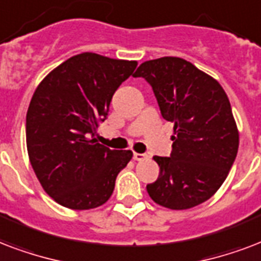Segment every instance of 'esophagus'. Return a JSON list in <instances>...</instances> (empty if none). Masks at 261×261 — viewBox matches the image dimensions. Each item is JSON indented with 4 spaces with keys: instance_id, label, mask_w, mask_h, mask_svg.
I'll return each mask as SVG.
<instances>
[{
    "instance_id": "34e87169",
    "label": "esophagus",
    "mask_w": 261,
    "mask_h": 261,
    "mask_svg": "<svg viewBox=\"0 0 261 261\" xmlns=\"http://www.w3.org/2000/svg\"><path fill=\"white\" fill-rule=\"evenodd\" d=\"M148 158V155L147 153H137L133 152V159L137 161V162H141V161H145V159Z\"/></svg>"
}]
</instances>
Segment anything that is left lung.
Wrapping results in <instances>:
<instances>
[{
  "mask_svg": "<svg viewBox=\"0 0 261 261\" xmlns=\"http://www.w3.org/2000/svg\"><path fill=\"white\" fill-rule=\"evenodd\" d=\"M152 87L161 114L174 122L169 158L153 156L159 177L149 197L170 210L204 203L221 188L238 151V130L221 84L178 57L143 62L133 74Z\"/></svg>",
  "mask_w": 261,
  "mask_h": 261,
  "instance_id": "left-lung-1",
  "label": "left lung"
}]
</instances>
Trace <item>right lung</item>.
<instances>
[{
	"label": "right lung",
	"mask_w": 261,
	"mask_h": 261,
	"mask_svg": "<svg viewBox=\"0 0 261 261\" xmlns=\"http://www.w3.org/2000/svg\"><path fill=\"white\" fill-rule=\"evenodd\" d=\"M136 66V61L77 54L34 92L25 118L28 156L46 193L64 207L90 210L106 203L132 159V151L108 148L95 135L114 92Z\"/></svg>",
	"instance_id": "1"
}]
</instances>
